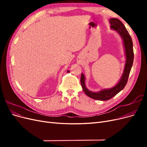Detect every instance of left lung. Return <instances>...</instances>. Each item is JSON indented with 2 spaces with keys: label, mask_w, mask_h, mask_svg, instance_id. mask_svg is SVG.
I'll use <instances>...</instances> for the list:
<instances>
[{
  "label": "left lung",
  "mask_w": 147,
  "mask_h": 147,
  "mask_svg": "<svg viewBox=\"0 0 147 147\" xmlns=\"http://www.w3.org/2000/svg\"><path fill=\"white\" fill-rule=\"evenodd\" d=\"M109 23L110 24V29L116 30V32L120 35L123 40L126 56V62L121 77L116 85L110 88L102 89L99 91L93 92L89 90L86 86L85 76L83 73L82 74L80 82L83 91L91 98L99 100H108L112 99L113 97L116 96L118 92L123 90L127 82L133 61H134V52H133L132 38L125 26H124L121 21L117 18H110L109 20Z\"/></svg>",
  "instance_id": "1"
}]
</instances>
